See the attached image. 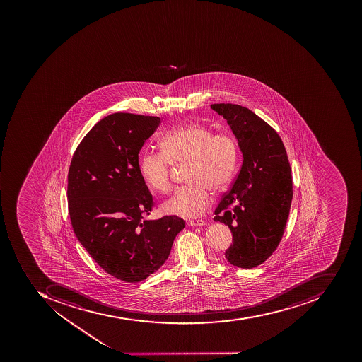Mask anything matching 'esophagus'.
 <instances>
[{"mask_svg":"<svg viewBox=\"0 0 362 362\" xmlns=\"http://www.w3.org/2000/svg\"><path fill=\"white\" fill-rule=\"evenodd\" d=\"M187 225L192 226V227H196V226L206 225V223H205V221H202V219H199V221H188Z\"/></svg>","mask_w":362,"mask_h":362,"instance_id":"obj_1","label":"esophagus"}]
</instances>
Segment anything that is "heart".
Returning a JSON list of instances; mask_svg holds the SVG:
<instances>
[{
    "instance_id": "b5f03b06",
    "label": "heart",
    "mask_w": 362,
    "mask_h": 362,
    "mask_svg": "<svg viewBox=\"0 0 362 362\" xmlns=\"http://www.w3.org/2000/svg\"><path fill=\"white\" fill-rule=\"evenodd\" d=\"M160 153L144 151L139 173L151 189L167 192L172 187L170 164H187L186 180L162 204L165 215L196 217L211 206V189L219 192L228 186L236 172L238 146L230 134H214L198 122L173 129L159 141Z\"/></svg>"
}]
</instances>
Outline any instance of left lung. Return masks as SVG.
Wrapping results in <instances>:
<instances>
[{"mask_svg":"<svg viewBox=\"0 0 362 362\" xmlns=\"http://www.w3.org/2000/svg\"><path fill=\"white\" fill-rule=\"evenodd\" d=\"M211 107L230 126L244 158L214 221L228 226L233 233L225 252L228 262L252 269L272 256L285 231L293 200L289 160L277 132L254 112L229 103Z\"/></svg>","mask_w":362,"mask_h":362,"instance_id":"1","label":"left lung"}]
</instances>
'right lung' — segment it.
<instances>
[{
  "mask_svg": "<svg viewBox=\"0 0 362 362\" xmlns=\"http://www.w3.org/2000/svg\"><path fill=\"white\" fill-rule=\"evenodd\" d=\"M159 124L157 116L110 114L86 134L69 166L73 230L98 266L122 281H141L158 270L185 227L177 216L144 218L154 203L139 154Z\"/></svg>",
  "mask_w": 362,
  "mask_h": 362,
  "instance_id": "right-lung-1",
  "label": "right lung"
}]
</instances>
